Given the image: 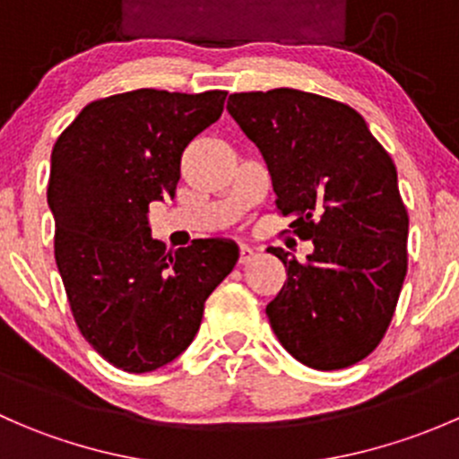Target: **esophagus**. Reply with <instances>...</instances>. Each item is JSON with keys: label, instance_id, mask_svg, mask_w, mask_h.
Returning a JSON list of instances; mask_svg holds the SVG:
<instances>
[{"label": "esophagus", "instance_id": "obj_1", "mask_svg": "<svg viewBox=\"0 0 459 459\" xmlns=\"http://www.w3.org/2000/svg\"><path fill=\"white\" fill-rule=\"evenodd\" d=\"M253 255H255V253H253L251 247H247V244L239 247V264H248L253 259Z\"/></svg>", "mask_w": 459, "mask_h": 459}]
</instances>
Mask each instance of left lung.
<instances>
[{
	"mask_svg": "<svg viewBox=\"0 0 459 459\" xmlns=\"http://www.w3.org/2000/svg\"><path fill=\"white\" fill-rule=\"evenodd\" d=\"M226 108L262 152L277 211L313 239L307 262L268 248L286 266L266 307L277 340L317 371L359 362L391 324L409 262L391 155L358 110L313 92H235Z\"/></svg>",
	"mask_w": 459,
	"mask_h": 459,
	"instance_id": "obj_1",
	"label": "left lung"
}]
</instances>
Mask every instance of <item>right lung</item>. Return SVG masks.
<instances>
[{
    "instance_id": "add662e5",
    "label": "right lung",
    "mask_w": 459,
    "mask_h": 459,
    "mask_svg": "<svg viewBox=\"0 0 459 459\" xmlns=\"http://www.w3.org/2000/svg\"><path fill=\"white\" fill-rule=\"evenodd\" d=\"M226 95H110L91 101L55 142V262L82 335L122 371H155L182 355L204 302L239 257L224 239L166 251L148 226V204L173 200L184 148L220 119Z\"/></svg>"
}]
</instances>
